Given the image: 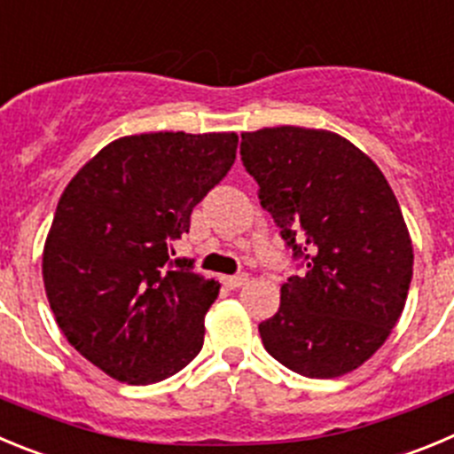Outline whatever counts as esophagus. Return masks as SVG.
<instances>
[{
    "mask_svg": "<svg viewBox=\"0 0 454 454\" xmlns=\"http://www.w3.org/2000/svg\"><path fill=\"white\" fill-rule=\"evenodd\" d=\"M248 276L247 273H237V276H226L223 278V285L231 289H237V287H242V285H247Z\"/></svg>",
    "mask_w": 454,
    "mask_h": 454,
    "instance_id": "1",
    "label": "esophagus"
}]
</instances>
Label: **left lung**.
Listing matches in <instances>:
<instances>
[{
  "instance_id": "left-lung-1",
  "label": "left lung",
  "mask_w": 454,
  "mask_h": 454,
  "mask_svg": "<svg viewBox=\"0 0 454 454\" xmlns=\"http://www.w3.org/2000/svg\"><path fill=\"white\" fill-rule=\"evenodd\" d=\"M260 206L308 267L260 324L271 357L305 378H337L385 344L403 314L414 251L394 192L366 153L330 130L242 133Z\"/></svg>"
}]
</instances>
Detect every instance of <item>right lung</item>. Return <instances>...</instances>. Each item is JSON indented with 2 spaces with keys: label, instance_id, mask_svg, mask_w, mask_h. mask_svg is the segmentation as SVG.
Listing matches in <instances>:
<instances>
[{
  "label": "right lung",
  "instance_id": "obj_1",
  "mask_svg": "<svg viewBox=\"0 0 454 454\" xmlns=\"http://www.w3.org/2000/svg\"><path fill=\"white\" fill-rule=\"evenodd\" d=\"M235 151V133L120 137L65 187L44 242V292L69 344L110 378L153 385L201 350L219 283L168 251Z\"/></svg>",
  "mask_w": 454,
  "mask_h": 454
}]
</instances>
